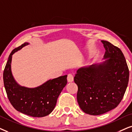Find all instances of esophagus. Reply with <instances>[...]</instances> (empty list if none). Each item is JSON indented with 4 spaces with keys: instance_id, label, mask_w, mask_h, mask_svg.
Here are the masks:
<instances>
[{
    "instance_id": "obj_1",
    "label": "esophagus",
    "mask_w": 132,
    "mask_h": 132,
    "mask_svg": "<svg viewBox=\"0 0 132 132\" xmlns=\"http://www.w3.org/2000/svg\"><path fill=\"white\" fill-rule=\"evenodd\" d=\"M67 80L68 82H72V81H74V77H73L72 74H69L68 75Z\"/></svg>"
}]
</instances>
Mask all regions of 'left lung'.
<instances>
[{"instance_id":"1","label":"left lung","mask_w":132,"mask_h":132,"mask_svg":"<svg viewBox=\"0 0 132 132\" xmlns=\"http://www.w3.org/2000/svg\"><path fill=\"white\" fill-rule=\"evenodd\" d=\"M100 64L79 68L74 80L78 86L77 99L83 112L100 115L114 109L122 99L129 78V71L121 49L106 41Z\"/></svg>"}]
</instances>
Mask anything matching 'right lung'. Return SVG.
<instances>
[{
	"mask_svg": "<svg viewBox=\"0 0 132 132\" xmlns=\"http://www.w3.org/2000/svg\"><path fill=\"white\" fill-rule=\"evenodd\" d=\"M28 44L25 43L13 49L9 55L3 74L4 86L8 99L16 110L32 117H44L54 110L58 96L67 84V75L49 80L36 88L19 85L11 72L12 55Z\"/></svg>",
	"mask_w": 132,
	"mask_h": 132,
	"instance_id": "obj_1",
	"label": "right lung"
}]
</instances>
